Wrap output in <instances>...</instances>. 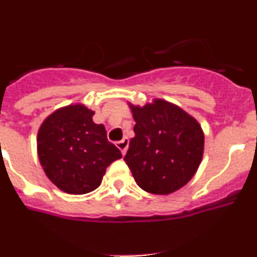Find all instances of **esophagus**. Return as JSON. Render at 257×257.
Listing matches in <instances>:
<instances>
[{
	"label": "esophagus",
	"instance_id": "esophagus-1",
	"mask_svg": "<svg viewBox=\"0 0 257 257\" xmlns=\"http://www.w3.org/2000/svg\"><path fill=\"white\" fill-rule=\"evenodd\" d=\"M117 147H118V149L121 151V153L124 156L127 152V148H128V139H127V138H123L122 140L117 142Z\"/></svg>",
	"mask_w": 257,
	"mask_h": 257
}]
</instances>
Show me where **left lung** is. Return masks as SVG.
<instances>
[{
  "label": "left lung",
  "instance_id": "1",
  "mask_svg": "<svg viewBox=\"0 0 257 257\" xmlns=\"http://www.w3.org/2000/svg\"><path fill=\"white\" fill-rule=\"evenodd\" d=\"M128 104L135 126L124 156L136 184L166 196L185 187L205 152V134L196 118L160 97L144 105Z\"/></svg>",
  "mask_w": 257,
  "mask_h": 257
}]
</instances>
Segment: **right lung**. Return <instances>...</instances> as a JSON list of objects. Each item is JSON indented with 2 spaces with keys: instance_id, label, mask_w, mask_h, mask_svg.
<instances>
[{
  "instance_id": "add662e5",
  "label": "right lung",
  "mask_w": 257,
  "mask_h": 257,
  "mask_svg": "<svg viewBox=\"0 0 257 257\" xmlns=\"http://www.w3.org/2000/svg\"><path fill=\"white\" fill-rule=\"evenodd\" d=\"M94 114L85 104H69L47 115L38 128L41 166L49 180L69 194L96 189L106 167L122 157L106 139L104 124L92 121Z\"/></svg>"
}]
</instances>
